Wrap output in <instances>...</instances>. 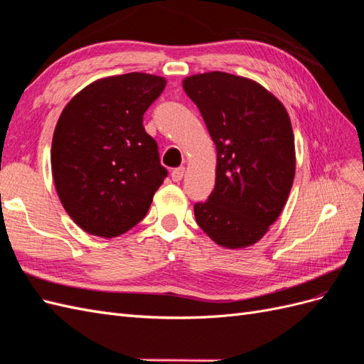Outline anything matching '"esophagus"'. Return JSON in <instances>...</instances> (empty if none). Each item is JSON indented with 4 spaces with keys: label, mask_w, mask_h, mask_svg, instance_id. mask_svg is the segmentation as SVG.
Listing matches in <instances>:
<instances>
[{
    "label": "esophagus",
    "mask_w": 364,
    "mask_h": 364,
    "mask_svg": "<svg viewBox=\"0 0 364 364\" xmlns=\"http://www.w3.org/2000/svg\"><path fill=\"white\" fill-rule=\"evenodd\" d=\"M184 171H186V167H184V166H180V167H176V169H173V171H172V173H171L172 180H173L175 183L181 181V180H183V176H184Z\"/></svg>",
    "instance_id": "1"
}]
</instances>
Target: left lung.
<instances>
[{"instance_id":"8db88e82","label":"left lung","mask_w":364,"mask_h":364,"mask_svg":"<svg viewBox=\"0 0 364 364\" xmlns=\"http://www.w3.org/2000/svg\"><path fill=\"white\" fill-rule=\"evenodd\" d=\"M217 146L215 188L195 203L198 226L228 249L257 243L282 213L295 175L284 106L258 82L226 72L183 81Z\"/></svg>"}]
</instances>
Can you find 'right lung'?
I'll return each mask as SVG.
<instances>
[{"label":"right lung","mask_w":364,"mask_h":364,"mask_svg":"<svg viewBox=\"0 0 364 364\" xmlns=\"http://www.w3.org/2000/svg\"><path fill=\"white\" fill-rule=\"evenodd\" d=\"M166 80L132 72L92 82L61 112L52 175L63 208L87 234L118 237L136 226L167 176L143 115Z\"/></svg>","instance_id":"add662e5"}]
</instances>
